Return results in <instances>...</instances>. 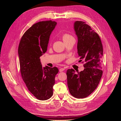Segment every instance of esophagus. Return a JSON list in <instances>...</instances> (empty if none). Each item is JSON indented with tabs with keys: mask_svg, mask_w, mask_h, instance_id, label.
<instances>
[{
	"mask_svg": "<svg viewBox=\"0 0 121 121\" xmlns=\"http://www.w3.org/2000/svg\"><path fill=\"white\" fill-rule=\"evenodd\" d=\"M64 70H65V69H64V68H61V69H60L59 71H60V72H61L64 71Z\"/></svg>",
	"mask_w": 121,
	"mask_h": 121,
	"instance_id": "esophagus-1",
	"label": "esophagus"
}]
</instances>
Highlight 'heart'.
I'll list each match as a JSON object with an SVG mask.
<instances>
[{"label": "heart", "instance_id": "b5f03b06", "mask_svg": "<svg viewBox=\"0 0 121 121\" xmlns=\"http://www.w3.org/2000/svg\"><path fill=\"white\" fill-rule=\"evenodd\" d=\"M72 38H73V36L69 35V34H64L63 35V36H62V39H63L64 42H66L68 41V40H69V39H72Z\"/></svg>", "mask_w": 121, "mask_h": 121}]
</instances>
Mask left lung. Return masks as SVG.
Instances as JSON below:
<instances>
[{
	"label": "left lung",
	"instance_id": "1",
	"mask_svg": "<svg viewBox=\"0 0 121 121\" xmlns=\"http://www.w3.org/2000/svg\"><path fill=\"white\" fill-rule=\"evenodd\" d=\"M74 28L78 37V53L80 61L85 62V69L77 74L74 69H68V86L73 96L83 98L95 90L100 81L103 47L99 36L85 22L76 21Z\"/></svg>",
	"mask_w": 121,
	"mask_h": 121
}]
</instances>
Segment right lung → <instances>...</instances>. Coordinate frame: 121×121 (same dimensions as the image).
I'll use <instances>...</instances> for the list:
<instances>
[{"label": "right lung", "mask_w": 121, "mask_h": 121, "mask_svg": "<svg viewBox=\"0 0 121 121\" xmlns=\"http://www.w3.org/2000/svg\"><path fill=\"white\" fill-rule=\"evenodd\" d=\"M56 24L46 21L32 25L23 35L18 48L22 77L29 91L40 100L52 96L58 72L56 67H42L40 59L47 51L50 35Z\"/></svg>", "instance_id": "right-lung-1"}]
</instances>
